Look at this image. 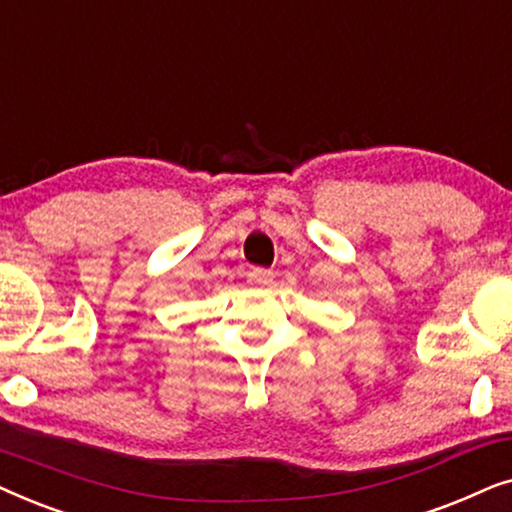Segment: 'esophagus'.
<instances>
[{
  "instance_id": "esophagus-1",
  "label": "esophagus",
  "mask_w": 512,
  "mask_h": 512,
  "mask_svg": "<svg viewBox=\"0 0 512 512\" xmlns=\"http://www.w3.org/2000/svg\"><path fill=\"white\" fill-rule=\"evenodd\" d=\"M247 277H249V282L254 284V286H268L270 282H272V270H265V268H251L249 272H247Z\"/></svg>"
}]
</instances>
